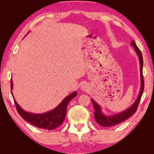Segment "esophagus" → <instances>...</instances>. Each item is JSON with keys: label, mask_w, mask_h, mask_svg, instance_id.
Masks as SVG:
<instances>
[{"label": "esophagus", "mask_w": 154, "mask_h": 154, "mask_svg": "<svg viewBox=\"0 0 154 154\" xmlns=\"http://www.w3.org/2000/svg\"><path fill=\"white\" fill-rule=\"evenodd\" d=\"M81 88H82V89L83 90H86V85H82V87H81Z\"/></svg>", "instance_id": "1"}]
</instances>
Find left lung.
I'll return each instance as SVG.
<instances>
[{
  "label": "left lung",
  "instance_id": "8db88e82",
  "mask_svg": "<svg viewBox=\"0 0 154 154\" xmlns=\"http://www.w3.org/2000/svg\"><path fill=\"white\" fill-rule=\"evenodd\" d=\"M131 45L132 47H134L135 51H136L138 57H139V62H140V79H141V83H140V90L139 92V96L135 100V102L132 104V105L130 106L128 109L126 110L121 112L118 114L113 115V116H105V114L103 113L102 109H101L100 106H99L94 100L92 99V102L93 103L94 107L95 109L94 112V118L96 122L100 126L104 127H109L117 125L121 122H124L129 118L130 116H132L135 112H136L138 105H139L140 98L143 92V90H144V80H143V60L142 54L140 52V49L137 46L136 43L134 41L131 42Z\"/></svg>",
  "mask_w": 154,
  "mask_h": 154
}]
</instances>
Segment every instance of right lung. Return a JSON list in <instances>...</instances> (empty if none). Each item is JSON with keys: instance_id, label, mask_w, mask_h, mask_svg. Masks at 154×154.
Returning a JSON list of instances; mask_svg holds the SVG:
<instances>
[{"instance_id": "obj_1", "label": "right lung", "mask_w": 154, "mask_h": 154, "mask_svg": "<svg viewBox=\"0 0 154 154\" xmlns=\"http://www.w3.org/2000/svg\"><path fill=\"white\" fill-rule=\"evenodd\" d=\"M12 89L13 82L12 79H11V90H12ZM77 92L76 91L73 92L70 95L66 96L60 104L57 106L55 109H54L53 110L41 114L32 113L25 111L18 105L17 103L15 100V99L14 103L18 113L26 121L29 122L33 126L39 128L51 130L56 129V128H58L63 123L65 116H66L68 104L70 102V100L77 96Z\"/></svg>"}]
</instances>
